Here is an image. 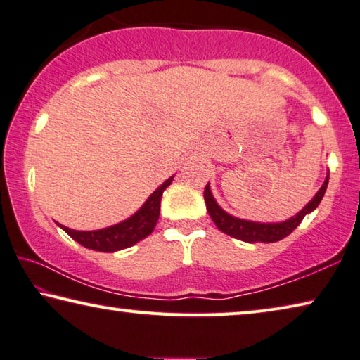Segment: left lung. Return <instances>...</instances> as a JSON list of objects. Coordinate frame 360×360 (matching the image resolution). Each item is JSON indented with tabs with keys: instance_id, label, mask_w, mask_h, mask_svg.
Here are the masks:
<instances>
[{
	"instance_id": "1",
	"label": "left lung",
	"mask_w": 360,
	"mask_h": 360,
	"mask_svg": "<svg viewBox=\"0 0 360 360\" xmlns=\"http://www.w3.org/2000/svg\"><path fill=\"white\" fill-rule=\"evenodd\" d=\"M328 185V174L327 179L323 181L319 191L316 193V196L311 199V201L304 205V207L298 212L295 217L288 219L281 223H260V221H250L244 219H238V217L229 215L228 212L223 210L219 202L215 201L214 194L210 191V185H205L204 190V201L207 205V212L210 219L214 220L217 228L220 229L231 238H236L239 240H244V243H278V240L287 238L293 229H295L302 220L304 219L306 214L313 212L317 205L321 204L323 194H326Z\"/></svg>"
}]
</instances>
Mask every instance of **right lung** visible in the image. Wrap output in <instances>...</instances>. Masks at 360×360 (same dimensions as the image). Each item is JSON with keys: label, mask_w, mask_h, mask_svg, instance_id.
Here are the masks:
<instances>
[{"label": "right lung", "mask_w": 360, "mask_h": 360, "mask_svg": "<svg viewBox=\"0 0 360 360\" xmlns=\"http://www.w3.org/2000/svg\"><path fill=\"white\" fill-rule=\"evenodd\" d=\"M174 176H170L158 190L150 194L145 204L135 212L132 217L127 220L116 223L113 226L96 229V231H76V229L67 228L63 225L60 226L70 238H73L76 243L87 247V249L98 250V252H116L127 249L139 240L145 239L150 236L155 229L158 219H159V209H161V198L166 188L172 184Z\"/></svg>", "instance_id": "right-lung-1"}]
</instances>
